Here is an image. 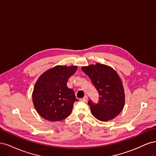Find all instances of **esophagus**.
Returning a JSON list of instances; mask_svg holds the SVG:
<instances>
[{"instance_id":"esophagus-1","label":"esophagus","mask_w":156,"mask_h":156,"mask_svg":"<svg viewBox=\"0 0 156 156\" xmlns=\"http://www.w3.org/2000/svg\"><path fill=\"white\" fill-rule=\"evenodd\" d=\"M81 100V101L87 102V101H88V96H84L83 98H81V100Z\"/></svg>"}]
</instances>
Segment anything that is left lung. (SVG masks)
I'll list each match as a JSON object with an SVG mask.
<instances>
[{
	"instance_id": "1",
	"label": "left lung",
	"mask_w": 156,
	"mask_h": 156,
	"mask_svg": "<svg viewBox=\"0 0 156 156\" xmlns=\"http://www.w3.org/2000/svg\"><path fill=\"white\" fill-rule=\"evenodd\" d=\"M98 91L100 100L96 103L91 100L88 104L93 116L107 122L119 115L125 103L124 91L119 75L108 66L97 63L82 68Z\"/></svg>"
}]
</instances>
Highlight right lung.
Returning a JSON list of instances; mask_svg holds the SVG:
<instances>
[{
    "label": "right lung",
    "instance_id": "obj_1",
    "mask_svg": "<svg viewBox=\"0 0 156 156\" xmlns=\"http://www.w3.org/2000/svg\"><path fill=\"white\" fill-rule=\"evenodd\" d=\"M77 69L73 66H56L46 71L37 79L32 101L37 112L44 119L60 121L70 115L73 103L78 100L73 89L67 87V82Z\"/></svg>",
    "mask_w": 156,
    "mask_h": 156
}]
</instances>
